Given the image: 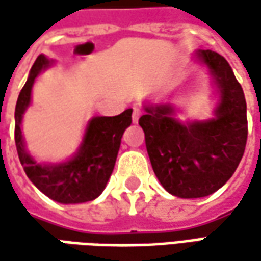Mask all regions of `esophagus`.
Segmentation results:
<instances>
[{
	"label": "esophagus",
	"instance_id": "34e87169",
	"mask_svg": "<svg viewBox=\"0 0 261 261\" xmlns=\"http://www.w3.org/2000/svg\"><path fill=\"white\" fill-rule=\"evenodd\" d=\"M141 115H142V112L135 107V109H134V113H132V120H134V123H138V120H139Z\"/></svg>",
	"mask_w": 261,
	"mask_h": 261
}]
</instances>
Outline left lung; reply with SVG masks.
<instances>
[{"label":"left lung","mask_w":261,"mask_h":261,"mask_svg":"<svg viewBox=\"0 0 261 261\" xmlns=\"http://www.w3.org/2000/svg\"><path fill=\"white\" fill-rule=\"evenodd\" d=\"M197 59L214 76L219 103L215 117L178 122L171 105L145 106L139 125L156 178L168 193L195 199L212 195L234 174L247 142L244 91L224 56L199 50Z\"/></svg>","instance_id":"1"}]
</instances>
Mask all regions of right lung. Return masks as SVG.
Returning <instances> with one entry per match:
<instances>
[{"instance_id": "right-lung-1", "label": "right lung", "mask_w": 261, "mask_h": 261, "mask_svg": "<svg viewBox=\"0 0 261 261\" xmlns=\"http://www.w3.org/2000/svg\"><path fill=\"white\" fill-rule=\"evenodd\" d=\"M52 62L39 55L30 69L15 105L14 139L20 163L30 181L47 197L59 203H83L101 195L115 168L120 139L132 123V109L117 116H101L90 120L78 152L61 164H39L24 148L21 119L30 105L32 87L36 76Z\"/></svg>"}]
</instances>
